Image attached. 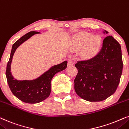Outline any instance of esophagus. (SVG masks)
I'll return each instance as SVG.
<instances>
[{"label":"esophagus","mask_w":129,"mask_h":129,"mask_svg":"<svg viewBox=\"0 0 129 129\" xmlns=\"http://www.w3.org/2000/svg\"><path fill=\"white\" fill-rule=\"evenodd\" d=\"M74 62L72 61V60H69L68 62V67H71V66H74Z\"/></svg>","instance_id":"34e87169"}]
</instances>
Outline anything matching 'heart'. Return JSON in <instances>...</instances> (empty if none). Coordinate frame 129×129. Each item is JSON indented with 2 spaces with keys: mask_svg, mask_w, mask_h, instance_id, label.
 <instances>
[{
  "mask_svg": "<svg viewBox=\"0 0 129 129\" xmlns=\"http://www.w3.org/2000/svg\"><path fill=\"white\" fill-rule=\"evenodd\" d=\"M71 45L75 49H82V55L91 57L98 53L102 45V39L100 35L88 32H80L73 38Z\"/></svg>",
  "mask_w": 129,
  "mask_h": 129,
  "instance_id": "1",
  "label": "heart"
}]
</instances>
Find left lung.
I'll return each instance as SVG.
<instances>
[{
  "label": "left lung",
  "mask_w": 129,
  "mask_h": 129,
  "mask_svg": "<svg viewBox=\"0 0 129 129\" xmlns=\"http://www.w3.org/2000/svg\"><path fill=\"white\" fill-rule=\"evenodd\" d=\"M104 34L108 32L104 30ZM121 46L111 36L106 37L97 55L77 61L78 74L74 80L77 95L91 102L103 101L117 88L123 70Z\"/></svg>",
  "instance_id": "1"
}]
</instances>
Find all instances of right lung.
<instances>
[{
    "instance_id": "right-lung-1",
    "label": "right lung",
    "mask_w": 129,
    "mask_h": 129,
    "mask_svg": "<svg viewBox=\"0 0 129 129\" xmlns=\"http://www.w3.org/2000/svg\"><path fill=\"white\" fill-rule=\"evenodd\" d=\"M40 32H28L13 44L10 58L7 64L6 76L8 83L13 95L22 102L29 104L38 103L49 97L51 93V82L55 75L63 71L67 67V61L51 67L38 78L30 80H18L11 73V63L16 49L24 42L35 34Z\"/></svg>"
}]
</instances>
